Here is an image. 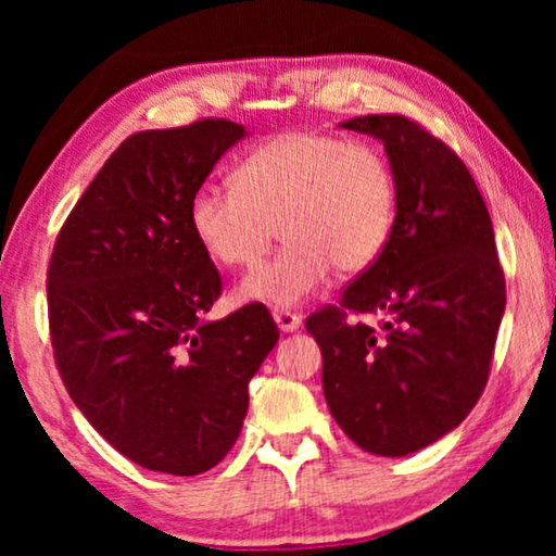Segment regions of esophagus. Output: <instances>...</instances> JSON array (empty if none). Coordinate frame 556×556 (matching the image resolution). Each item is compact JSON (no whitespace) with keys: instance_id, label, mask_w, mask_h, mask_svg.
I'll list each match as a JSON object with an SVG mask.
<instances>
[{"instance_id":"obj_1","label":"esophagus","mask_w":556,"mask_h":556,"mask_svg":"<svg viewBox=\"0 0 556 556\" xmlns=\"http://www.w3.org/2000/svg\"><path fill=\"white\" fill-rule=\"evenodd\" d=\"M273 318H276L278 329L283 333H293L295 329H301V316L291 314V311H273Z\"/></svg>"}]
</instances>
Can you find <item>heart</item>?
<instances>
[{
  "mask_svg": "<svg viewBox=\"0 0 556 556\" xmlns=\"http://www.w3.org/2000/svg\"><path fill=\"white\" fill-rule=\"evenodd\" d=\"M397 219V179L371 143L288 131L242 159L235 185L204 181L189 200V227L212 261L250 268L276 238L286 245L238 288L242 303L299 306L333 265L356 276L377 263Z\"/></svg>",
  "mask_w": 556,
  "mask_h": 556,
  "instance_id": "heart-1",
  "label": "heart"
}]
</instances>
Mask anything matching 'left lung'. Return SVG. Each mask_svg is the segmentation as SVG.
Masks as SVG:
<instances>
[{
    "instance_id": "obj_1",
    "label": "left lung",
    "mask_w": 556,
    "mask_h": 556,
    "mask_svg": "<svg viewBox=\"0 0 556 556\" xmlns=\"http://www.w3.org/2000/svg\"><path fill=\"white\" fill-rule=\"evenodd\" d=\"M339 128L382 141L397 179V219L377 263L308 316L324 397L362 451L402 458L458 428L489 382L506 283L491 215L466 164L405 116ZM384 315L379 330L345 311Z\"/></svg>"
}]
</instances>
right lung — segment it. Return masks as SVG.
Wrapping results in <instances>:
<instances>
[{
	"label": "right lung",
	"mask_w": 556,
	"mask_h": 556,
	"mask_svg": "<svg viewBox=\"0 0 556 556\" xmlns=\"http://www.w3.org/2000/svg\"><path fill=\"white\" fill-rule=\"evenodd\" d=\"M248 131L232 121L128 136L58 235L50 337L65 390L128 460L197 476L230 453L248 382L278 344L265 306L204 314L223 283L189 200Z\"/></svg>",
	"instance_id": "add662e5"
}]
</instances>
